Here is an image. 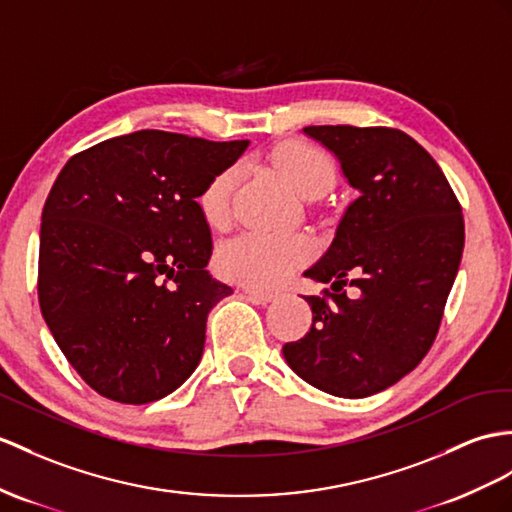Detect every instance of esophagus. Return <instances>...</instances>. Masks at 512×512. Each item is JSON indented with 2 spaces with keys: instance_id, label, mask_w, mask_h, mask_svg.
Listing matches in <instances>:
<instances>
[{
  "instance_id": "34e87169",
  "label": "esophagus",
  "mask_w": 512,
  "mask_h": 512,
  "mask_svg": "<svg viewBox=\"0 0 512 512\" xmlns=\"http://www.w3.org/2000/svg\"><path fill=\"white\" fill-rule=\"evenodd\" d=\"M243 293L247 297H252L254 302H258V304H269V302H273V299H278V293L260 291V289H254V286H243Z\"/></svg>"
}]
</instances>
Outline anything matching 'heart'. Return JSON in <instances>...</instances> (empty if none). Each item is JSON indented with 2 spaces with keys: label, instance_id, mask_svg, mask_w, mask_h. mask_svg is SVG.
Returning a JSON list of instances; mask_svg holds the SVG:
<instances>
[{
  "label": "heart",
  "instance_id": "obj_1",
  "mask_svg": "<svg viewBox=\"0 0 512 512\" xmlns=\"http://www.w3.org/2000/svg\"><path fill=\"white\" fill-rule=\"evenodd\" d=\"M271 160L291 189L302 197L321 195L334 178L330 158L321 149L282 141L271 149ZM236 171L232 167L215 173L199 195V208L210 226H223L230 217V202ZM310 254V243L302 234L243 232L226 241L217 252V269L223 278L245 286H280L302 267Z\"/></svg>",
  "mask_w": 512,
  "mask_h": 512
}]
</instances>
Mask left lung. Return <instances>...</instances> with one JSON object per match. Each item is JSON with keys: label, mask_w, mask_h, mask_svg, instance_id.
<instances>
[{"label": "left lung", "mask_w": 512, "mask_h": 512, "mask_svg": "<svg viewBox=\"0 0 512 512\" xmlns=\"http://www.w3.org/2000/svg\"><path fill=\"white\" fill-rule=\"evenodd\" d=\"M356 189L336 234L306 278L313 326L282 354L299 378L336 397L389 389L428 354L465 247L450 182L415 139L395 128L308 126ZM356 285L354 300L342 291Z\"/></svg>", "instance_id": "left-lung-1"}]
</instances>
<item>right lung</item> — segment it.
Wrapping results in <instances>:
<instances>
[{
    "instance_id": "add662e5",
    "label": "right lung",
    "mask_w": 512,
    "mask_h": 512,
    "mask_svg": "<svg viewBox=\"0 0 512 512\" xmlns=\"http://www.w3.org/2000/svg\"><path fill=\"white\" fill-rule=\"evenodd\" d=\"M247 145L139 130L58 173L41 217L39 304L99 395L156 402L202 360L208 313L232 289L206 271L213 239L197 197Z\"/></svg>"
}]
</instances>
